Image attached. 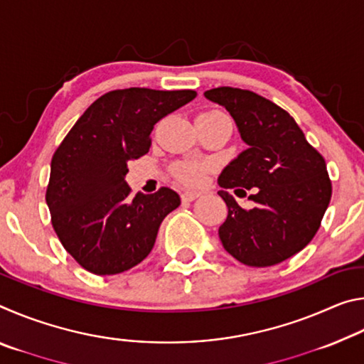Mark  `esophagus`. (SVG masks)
I'll list each match as a JSON object with an SVG mask.
<instances>
[{"label":"esophagus","instance_id":"34e87169","mask_svg":"<svg viewBox=\"0 0 364 364\" xmlns=\"http://www.w3.org/2000/svg\"><path fill=\"white\" fill-rule=\"evenodd\" d=\"M199 196H200V193H197V191H184V193L181 194V200L183 202H193Z\"/></svg>","mask_w":364,"mask_h":364}]
</instances>
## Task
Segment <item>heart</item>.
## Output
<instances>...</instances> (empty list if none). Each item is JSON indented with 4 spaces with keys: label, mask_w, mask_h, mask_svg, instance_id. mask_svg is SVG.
<instances>
[{
    "label": "heart",
    "mask_w": 364,
    "mask_h": 364,
    "mask_svg": "<svg viewBox=\"0 0 364 364\" xmlns=\"http://www.w3.org/2000/svg\"><path fill=\"white\" fill-rule=\"evenodd\" d=\"M226 115L221 110H207V112H202L199 117H204V119H215V117ZM205 165L200 162H181L176 164L173 167V175L178 181L184 184H197L200 181L202 175H204Z\"/></svg>",
    "instance_id": "heart-1"
}]
</instances>
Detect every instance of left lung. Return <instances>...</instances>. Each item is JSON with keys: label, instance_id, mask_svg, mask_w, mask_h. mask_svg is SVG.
Returning a JSON list of instances; mask_svg holds the SVG:
<instances>
[{"label": "left lung", "instance_id": "8db88e82", "mask_svg": "<svg viewBox=\"0 0 364 364\" xmlns=\"http://www.w3.org/2000/svg\"><path fill=\"white\" fill-rule=\"evenodd\" d=\"M205 97L236 122L247 149L221 171L218 191L228 217L218 236L228 254L247 267H273L306 247L332 196L326 160L289 112L249 90L220 86ZM247 188L256 207L245 211L227 193Z\"/></svg>", "mask_w": 364, "mask_h": 364}]
</instances>
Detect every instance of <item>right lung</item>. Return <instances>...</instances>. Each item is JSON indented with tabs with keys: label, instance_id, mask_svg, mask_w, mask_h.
<instances>
[{
	"label": "right lung",
	"instance_id": "right-lung-1",
	"mask_svg": "<svg viewBox=\"0 0 364 364\" xmlns=\"http://www.w3.org/2000/svg\"><path fill=\"white\" fill-rule=\"evenodd\" d=\"M196 96L193 90L109 91L54 152L46 188L51 223L86 271L119 274L149 255L160 223L181 200L170 188L130 199L128 164L149 152L154 125Z\"/></svg>",
	"mask_w": 364,
	"mask_h": 364
}]
</instances>
